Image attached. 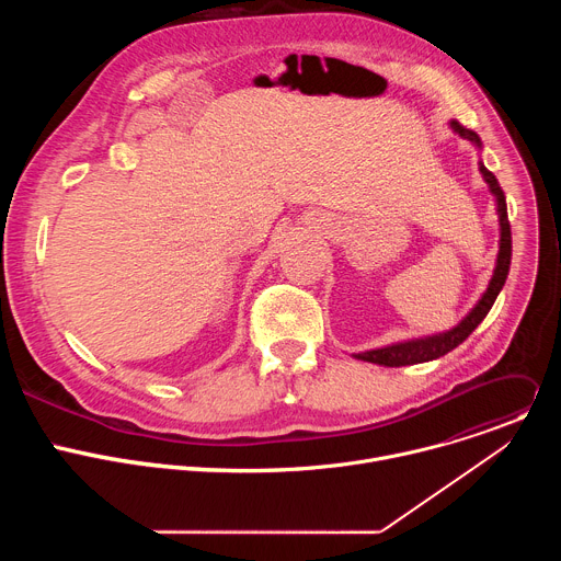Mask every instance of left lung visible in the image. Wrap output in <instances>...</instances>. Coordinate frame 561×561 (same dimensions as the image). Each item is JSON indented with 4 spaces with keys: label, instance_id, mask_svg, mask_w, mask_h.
<instances>
[{
    "label": "left lung",
    "instance_id": "left-lung-1",
    "mask_svg": "<svg viewBox=\"0 0 561 561\" xmlns=\"http://www.w3.org/2000/svg\"><path fill=\"white\" fill-rule=\"evenodd\" d=\"M450 128L455 135H459L461 139L470 141L477 150H482V139L474 130L463 128L459 122H450ZM479 173H482L484 182L489 184L491 195L495 197V208H497V219H500V251H497V260H495V268L491 275V282L486 286V290L482 293V297L477 299V304L466 312V317L457 327H453L450 331L444 333H435V335H424V337H415V340H404V342H394L381 348H373V351H364V353H355V359L362 362H370V364H379V366H411V364H422V362H433L446 353H450L453 348H457L479 324L484 322V317L489 314V310L493 308L500 290L506 284L508 271H511V253H513V242H511V224H508V210H506V197L504 191L497 182V178L484 167L482 159H479Z\"/></svg>",
    "mask_w": 561,
    "mask_h": 561
}]
</instances>
